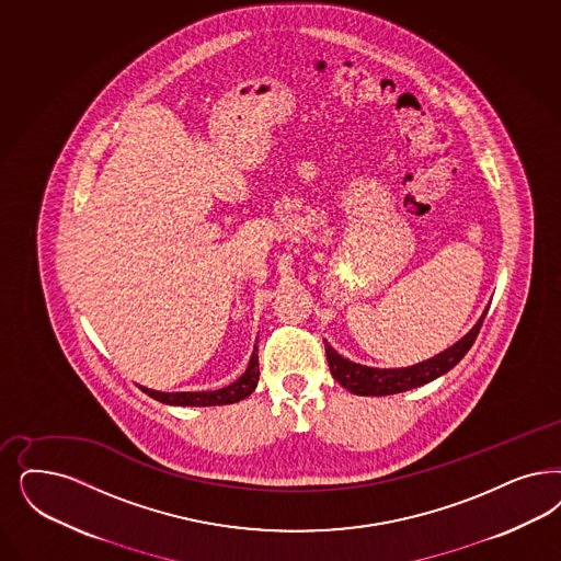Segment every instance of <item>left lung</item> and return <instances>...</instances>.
<instances>
[{
  "label": "left lung",
  "mask_w": 561,
  "mask_h": 561,
  "mask_svg": "<svg viewBox=\"0 0 561 561\" xmlns=\"http://www.w3.org/2000/svg\"><path fill=\"white\" fill-rule=\"evenodd\" d=\"M489 307L484 309L481 319L474 323L462 340H458L454 346L435 354L433 358L423 360L419 365L402 368H375L367 365L352 363L337 354L335 350L325 342V354H328L329 370L333 379L342 387H346L350 393L356 396H391V393H402L414 387L425 386L428 381L437 379L445 375L447 370L456 367L463 358V354L474 344L481 325H483L484 314Z\"/></svg>",
  "instance_id": "obj_1"
}]
</instances>
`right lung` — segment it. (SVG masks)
Here are the masks:
<instances>
[{
  "label": "right lung",
  "instance_id": "obj_1",
  "mask_svg": "<svg viewBox=\"0 0 561 561\" xmlns=\"http://www.w3.org/2000/svg\"><path fill=\"white\" fill-rule=\"evenodd\" d=\"M256 383H259V348L254 346L249 367L228 387H221L215 391H172V393L154 391L149 387H138L157 402L170 404V407H226L249 398Z\"/></svg>",
  "mask_w": 561,
  "mask_h": 561
}]
</instances>
